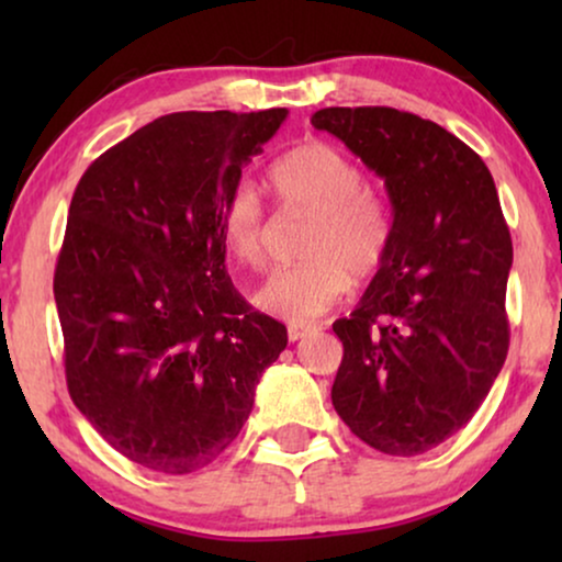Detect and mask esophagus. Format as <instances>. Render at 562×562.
I'll return each instance as SVG.
<instances>
[{"instance_id": "34e87169", "label": "esophagus", "mask_w": 562, "mask_h": 562, "mask_svg": "<svg viewBox=\"0 0 562 562\" xmlns=\"http://www.w3.org/2000/svg\"><path fill=\"white\" fill-rule=\"evenodd\" d=\"M314 329H317V327H312V325H289V340L291 342L302 340V337L314 333Z\"/></svg>"}]
</instances>
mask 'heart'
Segmentation results:
<instances>
[{
	"label": "heart",
	"mask_w": 562,
	"mask_h": 562,
	"mask_svg": "<svg viewBox=\"0 0 562 562\" xmlns=\"http://www.w3.org/2000/svg\"><path fill=\"white\" fill-rule=\"evenodd\" d=\"M273 194L286 212L306 214L299 258L306 263L276 273L258 291L260 310L286 322H310L333 310L348 283L371 281L386 258L391 222L386 206L366 189V176L333 145H296L271 166ZM268 217L256 187L229 189L220 210L225 248L248 271L268 266Z\"/></svg>",
	"instance_id": "b5f03b06"
}]
</instances>
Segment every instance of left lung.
Segmentation results:
<instances>
[{"mask_svg": "<svg viewBox=\"0 0 562 562\" xmlns=\"http://www.w3.org/2000/svg\"><path fill=\"white\" fill-rule=\"evenodd\" d=\"M312 125L381 176L391 243L350 317L333 406L352 435L412 458L456 435L509 350L512 235L494 176L463 140L391 106H327Z\"/></svg>", "mask_w": 562, "mask_h": 562, "instance_id": "obj_1", "label": "left lung"}]
</instances>
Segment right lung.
<instances>
[{
    "label": "right lung",
    "instance_id": "add662e5",
    "mask_svg": "<svg viewBox=\"0 0 562 562\" xmlns=\"http://www.w3.org/2000/svg\"><path fill=\"white\" fill-rule=\"evenodd\" d=\"M286 110L176 112L74 191L53 294L68 394L114 450L187 475L240 435L286 327L237 294L220 210Z\"/></svg>",
    "mask_w": 562,
    "mask_h": 562
}]
</instances>
